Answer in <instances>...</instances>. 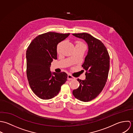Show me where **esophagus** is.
Wrapping results in <instances>:
<instances>
[{"label": "esophagus", "instance_id": "obj_1", "mask_svg": "<svg viewBox=\"0 0 133 133\" xmlns=\"http://www.w3.org/2000/svg\"><path fill=\"white\" fill-rule=\"evenodd\" d=\"M75 78H74L73 76H72L71 75L69 74L68 75V76H67V79L68 80H72L75 79Z\"/></svg>", "mask_w": 133, "mask_h": 133}]
</instances>
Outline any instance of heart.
<instances>
[{
  "mask_svg": "<svg viewBox=\"0 0 133 133\" xmlns=\"http://www.w3.org/2000/svg\"><path fill=\"white\" fill-rule=\"evenodd\" d=\"M63 42H61L60 43H59L58 44V45L57 46V53H59L61 52V49L62 47L63 46ZM78 44H82L80 43H78Z\"/></svg>",
  "mask_w": 133,
  "mask_h": 133,
  "instance_id": "b5f03b06",
  "label": "heart"
}]
</instances>
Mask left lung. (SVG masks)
<instances>
[{
	"label": "left lung",
	"mask_w": 133,
	"mask_h": 133,
	"mask_svg": "<svg viewBox=\"0 0 133 133\" xmlns=\"http://www.w3.org/2000/svg\"><path fill=\"white\" fill-rule=\"evenodd\" d=\"M72 35L84 40L88 45L87 54L82 65L86 71V78L78 79L80 86L72 94L80 101L88 102L96 98L105 86L109 69V56L102 42L90 34L82 33Z\"/></svg>",
	"instance_id": "left-lung-1"
}]
</instances>
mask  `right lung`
Instances as JSON below:
<instances>
[{
    "instance_id": "add662e5",
    "label": "right lung",
    "mask_w": 133,
    "mask_h": 133,
    "mask_svg": "<svg viewBox=\"0 0 133 133\" xmlns=\"http://www.w3.org/2000/svg\"><path fill=\"white\" fill-rule=\"evenodd\" d=\"M69 35L49 32L36 37L27 48V78L32 90L42 99L57 96L67 81L66 73L52 72L50 66L57 59V44Z\"/></svg>"
}]
</instances>
